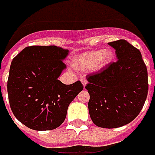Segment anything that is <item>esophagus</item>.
<instances>
[{
	"label": "esophagus",
	"instance_id": "esophagus-1",
	"mask_svg": "<svg viewBox=\"0 0 155 155\" xmlns=\"http://www.w3.org/2000/svg\"><path fill=\"white\" fill-rule=\"evenodd\" d=\"M81 82H82V83H83V87L86 86L87 83V81L86 79H84V78H83V79H81Z\"/></svg>",
	"mask_w": 155,
	"mask_h": 155
}]
</instances>
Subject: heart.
I'll use <instances>...</instances> for the list:
<instances>
[{
  "instance_id": "1",
  "label": "heart",
  "mask_w": 155,
  "mask_h": 155,
  "mask_svg": "<svg viewBox=\"0 0 155 155\" xmlns=\"http://www.w3.org/2000/svg\"><path fill=\"white\" fill-rule=\"evenodd\" d=\"M114 57V51L109 48L87 51L74 58L72 66L81 71H98L108 65Z\"/></svg>"
}]
</instances>
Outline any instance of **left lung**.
Listing matches in <instances>:
<instances>
[{
    "label": "left lung",
    "mask_w": 155,
    "mask_h": 155,
    "mask_svg": "<svg viewBox=\"0 0 155 155\" xmlns=\"http://www.w3.org/2000/svg\"><path fill=\"white\" fill-rule=\"evenodd\" d=\"M117 62L87 76L88 110L97 127L119 128L132 122L142 110L148 95V72L139 49L126 40L108 42Z\"/></svg>",
    "instance_id": "left-lung-1"
}]
</instances>
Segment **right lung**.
Here are the masks:
<instances>
[{
  "instance_id": "add662e5",
  "label": "right lung",
  "mask_w": 155,
  "mask_h": 155,
  "mask_svg": "<svg viewBox=\"0 0 155 155\" xmlns=\"http://www.w3.org/2000/svg\"><path fill=\"white\" fill-rule=\"evenodd\" d=\"M68 50L31 46L13 58L7 81L10 106L21 124L37 131L55 129L64 122L69 104L83 89L80 81L58 80Z\"/></svg>"
}]
</instances>
